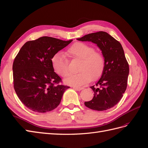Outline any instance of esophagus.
<instances>
[{"label":"esophagus","mask_w":148,"mask_h":148,"mask_svg":"<svg viewBox=\"0 0 148 148\" xmlns=\"http://www.w3.org/2000/svg\"><path fill=\"white\" fill-rule=\"evenodd\" d=\"M73 88L77 91H81L83 89V88L82 87H73Z\"/></svg>","instance_id":"1"}]
</instances>
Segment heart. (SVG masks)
<instances>
[{"mask_svg": "<svg viewBox=\"0 0 148 148\" xmlns=\"http://www.w3.org/2000/svg\"><path fill=\"white\" fill-rule=\"evenodd\" d=\"M68 54L81 60L77 74L71 75L65 79V83L75 86H81L96 80L102 75L105 68V59L101 53L96 51L92 46L84 42H77L68 49ZM52 65L56 73L62 78L70 73L69 60L64 54L58 52L52 57Z\"/></svg>", "mask_w": 148, "mask_h": 148, "instance_id": "1", "label": "heart"}]
</instances>
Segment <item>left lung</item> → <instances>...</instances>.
Returning <instances> with one entry per match:
<instances>
[{
  "instance_id": "obj_1",
  "label": "left lung",
  "mask_w": 148,
  "mask_h": 148,
  "mask_svg": "<svg viewBox=\"0 0 148 148\" xmlns=\"http://www.w3.org/2000/svg\"><path fill=\"white\" fill-rule=\"evenodd\" d=\"M97 44L105 59V68L95 86L92 99L84 102L88 108L102 111L115 106L122 99L127 86L129 65L121 44L104 31L90 33L77 39Z\"/></svg>"
}]
</instances>
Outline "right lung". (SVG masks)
Returning a JSON list of instances; mask_svg holds the SVG:
<instances>
[{
  "instance_id": "right-lung-1",
  "label": "right lung",
  "mask_w": 148,
  "mask_h": 148,
  "mask_svg": "<svg viewBox=\"0 0 148 148\" xmlns=\"http://www.w3.org/2000/svg\"><path fill=\"white\" fill-rule=\"evenodd\" d=\"M43 36L26 42L13 64V87L20 100L36 112L45 113L59 105L68 86L53 70L52 57L72 41Z\"/></svg>"
}]
</instances>
